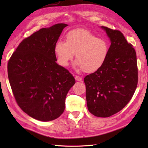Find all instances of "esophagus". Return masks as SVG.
Segmentation results:
<instances>
[{
	"label": "esophagus",
	"mask_w": 148,
	"mask_h": 148,
	"mask_svg": "<svg viewBox=\"0 0 148 148\" xmlns=\"http://www.w3.org/2000/svg\"><path fill=\"white\" fill-rule=\"evenodd\" d=\"M75 79H76V80L77 81H82V78H81V77H79V76H76V77H75Z\"/></svg>",
	"instance_id": "esophagus-1"
}]
</instances>
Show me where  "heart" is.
I'll return each mask as SVG.
<instances>
[{"label":"heart","mask_w":148,"mask_h":148,"mask_svg":"<svg viewBox=\"0 0 148 148\" xmlns=\"http://www.w3.org/2000/svg\"><path fill=\"white\" fill-rule=\"evenodd\" d=\"M109 47L105 40L85 29L72 30L66 35V42L58 40L54 52L58 64L67 67L76 54V67L83 69L86 73L99 70L104 64L109 54Z\"/></svg>","instance_id":"obj_1"}]
</instances>
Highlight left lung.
I'll return each mask as SVG.
<instances>
[{
    "mask_svg": "<svg viewBox=\"0 0 148 148\" xmlns=\"http://www.w3.org/2000/svg\"><path fill=\"white\" fill-rule=\"evenodd\" d=\"M111 45L101 68L84 79L88 111L97 117H109L129 102L137 85L136 53L123 34L100 27Z\"/></svg>",
    "mask_w": 148,
    "mask_h": 148,
    "instance_id": "obj_1",
    "label": "left lung"
}]
</instances>
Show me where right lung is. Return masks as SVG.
<instances>
[{"mask_svg":"<svg viewBox=\"0 0 148 148\" xmlns=\"http://www.w3.org/2000/svg\"><path fill=\"white\" fill-rule=\"evenodd\" d=\"M67 24L43 28L22 41L8 65L9 83L18 106L41 121L58 118L64 111L67 94L76 83L59 65L54 46Z\"/></svg>","mask_w":148,"mask_h":148,"instance_id":"add662e5","label":"right lung"}]
</instances>
